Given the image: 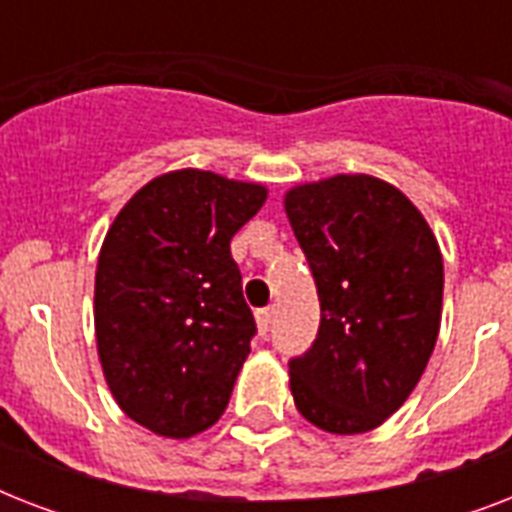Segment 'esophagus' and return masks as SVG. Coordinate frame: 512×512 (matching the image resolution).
Masks as SVG:
<instances>
[{
	"mask_svg": "<svg viewBox=\"0 0 512 512\" xmlns=\"http://www.w3.org/2000/svg\"><path fill=\"white\" fill-rule=\"evenodd\" d=\"M273 308H260V311L255 313V319H257V329H260V335H268L271 332V324H273Z\"/></svg>",
	"mask_w": 512,
	"mask_h": 512,
	"instance_id": "obj_1",
	"label": "esophagus"
}]
</instances>
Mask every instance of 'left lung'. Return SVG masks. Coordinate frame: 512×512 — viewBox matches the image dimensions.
Returning a JSON list of instances; mask_svg holds the SVG:
<instances>
[{
  "label": "left lung",
  "instance_id": "1",
  "mask_svg": "<svg viewBox=\"0 0 512 512\" xmlns=\"http://www.w3.org/2000/svg\"><path fill=\"white\" fill-rule=\"evenodd\" d=\"M319 289V335L289 361L297 412L353 436L404 404L436 348L444 303L438 241L404 193L335 175L284 196Z\"/></svg>",
  "mask_w": 512,
  "mask_h": 512
}]
</instances>
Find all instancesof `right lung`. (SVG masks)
<instances>
[{
  "instance_id": "obj_1",
  "label": "right lung",
  "mask_w": 512,
  "mask_h": 512,
  "mask_svg": "<svg viewBox=\"0 0 512 512\" xmlns=\"http://www.w3.org/2000/svg\"><path fill=\"white\" fill-rule=\"evenodd\" d=\"M265 196L215 172H167L108 228L95 273L98 356L116 404L156 436H196L228 406L257 332L231 239Z\"/></svg>"
}]
</instances>
